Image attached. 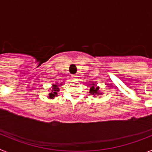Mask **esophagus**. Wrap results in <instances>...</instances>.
I'll return each mask as SVG.
<instances>
[{
  "mask_svg": "<svg viewBox=\"0 0 152 152\" xmlns=\"http://www.w3.org/2000/svg\"><path fill=\"white\" fill-rule=\"evenodd\" d=\"M72 77H77V75H72Z\"/></svg>",
  "mask_w": 152,
  "mask_h": 152,
  "instance_id": "1",
  "label": "esophagus"
}]
</instances>
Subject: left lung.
<instances>
[{"label":"left lung","mask_w":152,"mask_h":152,"mask_svg":"<svg viewBox=\"0 0 152 152\" xmlns=\"http://www.w3.org/2000/svg\"><path fill=\"white\" fill-rule=\"evenodd\" d=\"M90 94L94 95V96H95V95L96 94H101L102 93H100V91H99V87H96V84H94L93 83L91 88H90Z\"/></svg>","instance_id":"1"}]
</instances>
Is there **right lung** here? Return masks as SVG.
Segmentation results:
<instances>
[{
    "mask_svg": "<svg viewBox=\"0 0 152 152\" xmlns=\"http://www.w3.org/2000/svg\"><path fill=\"white\" fill-rule=\"evenodd\" d=\"M61 84H58V83H56V84H53L52 85V91L49 94L50 99H53L55 96H58V92L59 91V86H61Z\"/></svg>",
    "mask_w": 152,
    "mask_h": 152,
    "instance_id": "obj_1",
    "label": "right lung"
}]
</instances>
